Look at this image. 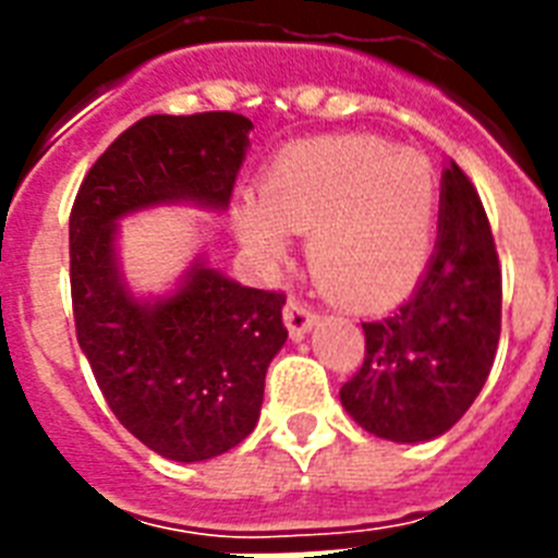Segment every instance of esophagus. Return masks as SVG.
I'll return each instance as SVG.
<instances>
[{"label":"esophagus","instance_id":"obj_1","mask_svg":"<svg viewBox=\"0 0 558 558\" xmlns=\"http://www.w3.org/2000/svg\"><path fill=\"white\" fill-rule=\"evenodd\" d=\"M283 322H287V327L292 336H304V332H310L315 327V322H318V313H315L313 306L306 304V301H301V298L292 295L287 301V310H283Z\"/></svg>","mask_w":558,"mask_h":558}]
</instances>
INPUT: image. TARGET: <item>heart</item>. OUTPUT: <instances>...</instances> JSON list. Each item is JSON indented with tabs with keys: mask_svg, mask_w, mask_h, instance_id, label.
<instances>
[{
	"mask_svg": "<svg viewBox=\"0 0 558 558\" xmlns=\"http://www.w3.org/2000/svg\"><path fill=\"white\" fill-rule=\"evenodd\" d=\"M245 202L236 228L252 248L280 257L287 231L310 236V266L327 292L353 304H388L425 269L437 219V182L416 153L379 138H327L280 156Z\"/></svg>",
	"mask_w": 558,
	"mask_h": 558,
	"instance_id": "heart-1",
	"label": "heart"
}]
</instances>
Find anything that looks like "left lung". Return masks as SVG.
<instances>
[{
  "label": "left lung",
  "mask_w": 558,
  "mask_h": 558,
  "mask_svg": "<svg viewBox=\"0 0 558 558\" xmlns=\"http://www.w3.org/2000/svg\"><path fill=\"white\" fill-rule=\"evenodd\" d=\"M440 240L420 287L388 318L365 322V362L341 402L365 432L393 442L440 437L466 414L501 339V263L472 179L442 173Z\"/></svg>",
  "instance_id": "left-lung-1"
}]
</instances>
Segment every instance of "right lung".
Instances as JSON below:
<instances>
[{"instance_id":"obj_1","label":"right lung","mask_w":558,"mask_h":558,"mask_svg":"<svg viewBox=\"0 0 558 558\" xmlns=\"http://www.w3.org/2000/svg\"><path fill=\"white\" fill-rule=\"evenodd\" d=\"M248 130L236 112L142 118L100 153L69 217L74 327L100 393L126 432L182 463L254 432L287 295L196 266L177 295L144 304L116 269V219L173 199L226 208Z\"/></svg>"}]
</instances>
